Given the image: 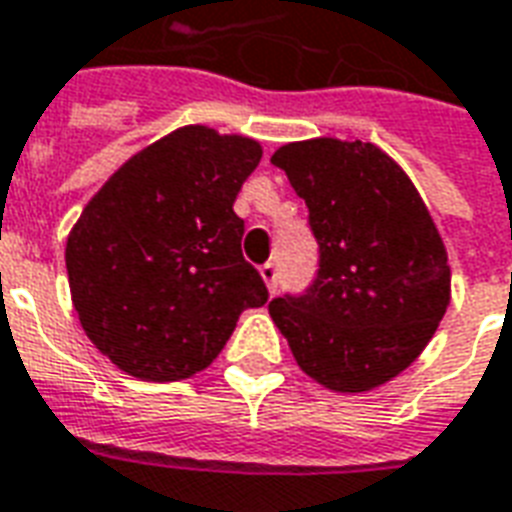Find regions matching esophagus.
<instances>
[{
    "label": "esophagus",
    "instance_id": "1",
    "mask_svg": "<svg viewBox=\"0 0 512 512\" xmlns=\"http://www.w3.org/2000/svg\"><path fill=\"white\" fill-rule=\"evenodd\" d=\"M260 277H263V282H266V288L274 293V290H277V279H279L277 263H266V266H260Z\"/></svg>",
    "mask_w": 512,
    "mask_h": 512
}]
</instances>
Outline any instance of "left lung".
Here are the masks:
<instances>
[{
  "instance_id": "1",
  "label": "left lung",
  "mask_w": 512,
  "mask_h": 512,
  "mask_svg": "<svg viewBox=\"0 0 512 512\" xmlns=\"http://www.w3.org/2000/svg\"><path fill=\"white\" fill-rule=\"evenodd\" d=\"M310 208L321 268L304 296L268 304L296 365L359 395L417 359L450 307L447 246L395 158L373 142L315 136L271 156Z\"/></svg>"
}]
</instances>
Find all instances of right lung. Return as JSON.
I'll list each match as a JSON object with an SVG mask.
<instances>
[{
	"mask_svg": "<svg viewBox=\"0 0 512 512\" xmlns=\"http://www.w3.org/2000/svg\"><path fill=\"white\" fill-rule=\"evenodd\" d=\"M260 158L249 136L175 128L84 205L65 244L73 310L123 373L191 378L222 354L241 312L268 301L233 211Z\"/></svg>",
	"mask_w": 512,
	"mask_h": 512,
	"instance_id": "right-lung-1",
	"label": "right lung"
}]
</instances>
